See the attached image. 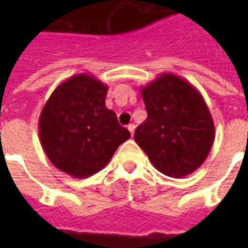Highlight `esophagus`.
Here are the masks:
<instances>
[{"instance_id":"obj_1","label":"esophagus","mask_w":248,"mask_h":248,"mask_svg":"<svg viewBox=\"0 0 248 248\" xmlns=\"http://www.w3.org/2000/svg\"><path fill=\"white\" fill-rule=\"evenodd\" d=\"M127 129H129V131L131 133V135L134 134V130H135V124H127Z\"/></svg>"}]
</instances>
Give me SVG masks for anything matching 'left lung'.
<instances>
[{"instance_id": "8db88e82", "label": "left lung", "mask_w": 248, "mask_h": 248, "mask_svg": "<svg viewBox=\"0 0 248 248\" xmlns=\"http://www.w3.org/2000/svg\"><path fill=\"white\" fill-rule=\"evenodd\" d=\"M140 94L147 118L135 130V142L167 177H186L195 171L215 138L213 117L202 94L170 73L140 87Z\"/></svg>"}]
</instances>
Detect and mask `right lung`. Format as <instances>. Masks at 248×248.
Masks as SVG:
<instances>
[{
    "label": "right lung",
    "instance_id": "right-lung-1",
    "mask_svg": "<svg viewBox=\"0 0 248 248\" xmlns=\"http://www.w3.org/2000/svg\"><path fill=\"white\" fill-rule=\"evenodd\" d=\"M108 86L90 74H76L46 101L38 133L46 156L61 171L86 178L102 170L130 131L105 105Z\"/></svg>",
    "mask_w": 248,
    "mask_h": 248
}]
</instances>
